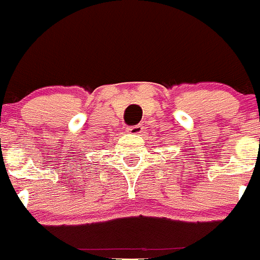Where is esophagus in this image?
Returning <instances> with one entry per match:
<instances>
[{"label":"esophagus","mask_w":260,"mask_h":260,"mask_svg":"<svg viewBox=\"0 0 260 260\" xmlns=\"http://www.w3.org/2000/svg\"><path fill=\"white\" fill-rule=\"evenodd\" d=\"M142 132H143V127H142L141 125L130 126V127L127 128V133H130V134H133V135H139Z\"/></svg>","instance_id":"1"}]
</instances>
